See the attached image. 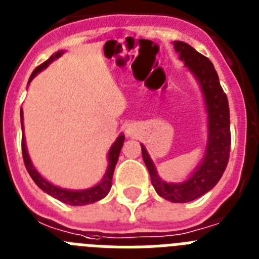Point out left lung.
<instances>
[{
  "label": "left lung",
  "mask_w": 259,
  "mask_h": 259,
  "mask_svg": "<svg viewBox=\"0 0 259 259\" xmlns=\"http://www.w3.org/2000/svg\"><path fill=\"white\" fill-rule=\"evenodd\" d=\"M175 49L180 58L197 76L203 91L208 113V142L202 163L183 184H167L157 176L151 159L142 145V156L147 167L151 184L164 199L177 203L194 201L217 185L223 176L231 150L228 99L220 86L219 76L212 62L193 47L184 41H175Z\"/></svg>",
  "instance_id": "obj_1"
}]
</instances>
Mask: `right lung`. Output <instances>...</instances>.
<instances>
[{"label": "right lung", "instance_id": "right-lung-1", "mask_svg": "<svg viewBox=\"0 0 259 259\" xmlns=\"http://www.w3.org/2000/svg\"><path fill=\"white\" fill-rule=\"evenodd\" d=\"M61 55H62V52H57L56 55L51 56L46 62H42L41 65H39V66L36 67L35 70L32 71V74H31L28 83L33 79V76H35L36 74L39 73V71H41L42 69H46V67L53 61V60H56V58L60 57ZM21 123H22V126H23V112H22V108H21ZM123 139H125V136L121 134V136L116 139V142L113 143V146H112L111 151H109V154H108V160H109V163H108L107 172H105L102 181H100L96 186H94V188L87 189V190H79V192H73V190H66V189L57 188V186L52 185V184H49L47 180H44L41 176H40L39 173H37V170L33 168L32 163H31L30 160V157H28V154H27L24 136L22 137V155H23L24 165H26L27 172L30 173V176L32 177V180L35 181L36 185L39 186L41 190H44V192L48 193L49 195L57 198L58 201L64 202V203L66 204H71V206H83V204H90V203H94V202L96 201H100V199H103V198L109 193L112 186L113 170H114V167H116L117 160H118V155H120L121 147H122Z\"/></svg>", "mask_w": 259, "mask_h": 259}]
</instances>
